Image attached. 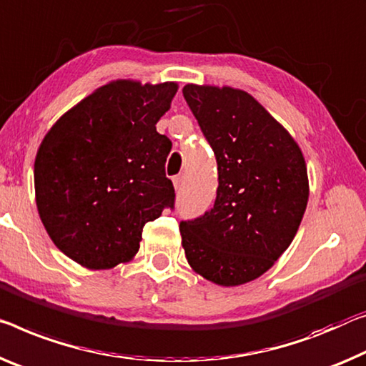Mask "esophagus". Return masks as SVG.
<instances>
[{"mask_svg":"<svg viewBox=\"0 0 366 366\" xmlns=\"http://www.w3.org/2000/svg\"><path fill=\"white\" fill-rule=\"evenodd\" d=\"M182 184H183V177H182V175L173 177V187H175L177 191H178L179 188H182Z\"/></svg>","mask_w":366,"mask_h":366,"instance_id":"esophagus-1","label":"esophagus"}]
</instances>
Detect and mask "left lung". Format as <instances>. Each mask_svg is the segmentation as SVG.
Here are the masks:
<instances>
[{"mask_svg": "<svg viewBox=\"0 0 366 366\" xmlns=\"http://www.w3.org/2000/svg\"><path fill=\"white\" fill-rule=\"evenodd\" d=\"M183 97L217 160L211 211L179 224L193 272L219 286L257 280L288 249L309 199L307 168L293 136L244 89L194 85Z\"/></svg>", "mask_w": 366, "mask_h": 366, "instance_id": "obj_1", "label": "left lung"}]
</instances>
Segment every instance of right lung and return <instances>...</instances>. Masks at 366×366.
<instances>
[{
    "label": "right lung",
    "mask_w": 366,
    "mask_h": 366,
    "mask_svg": "<svg viewBox=\"0 0 366 366\" xmlns=\"http://www.w3.org/2000/svg\"><path fill=\"white\" fill-rule=\"evenodd\" d=\"M177 81L112 80L49 129L34 162L39 217L60 252L88 269L131 262L144 226L172 207V142L155 124Z\"/></svg>",
    "instance_id": "1"
}]
</instances>
